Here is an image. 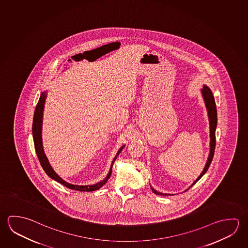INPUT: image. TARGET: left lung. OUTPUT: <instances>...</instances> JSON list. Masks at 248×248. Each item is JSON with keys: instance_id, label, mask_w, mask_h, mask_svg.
<instances>
[{"instance_id": "left-lung-1", "label": "left lung", "mask_w": 248, "mask_h": 248, "mask_svg": "<svg viewBox=\"0 0 248 248\" xmlns=\"http://www.w3.org/2000/svg\"><path fill=\"white\" fill-rule=\"evenodd\" d=\"M200 92H201V94H202V96H203L205 108H206V110H207V115H208L209 126H210V152H209L207 161L205 163V165H204V169L202 170V172L200 173V176L197 178L195 181L191 184V186L189 187L188 189H190L193 185H195L196 183L198 182L200 178L204 176V173L207 171L209 166H210L211 163H212V160H213L214 151H215V145H216L215 131H216V128H217V108H216L214 96H213V92L210 90V88L208 86H206V85H204L203 89H201ZM151 189L156 195H173V194H168V193L159 192V191L155 190L152 186H151ZM188 189H186L185 191H186Z\"/></svg>"}]
</instances>
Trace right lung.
Wrapping results in <instances>:
<instances>
[{
	"label": "right lung",
	"mask_w": 248,
	"mask_h": 248,
	"mask_svg": "<svg viewBox=\"0 0 248 248\" xmlns=\"http://www.w3.org/2000/svg\"><path fill=\"white\" fill-rule=\"evenodd\" d=\"M47 95H48V91H44V92L41 93L39 101H38L36 107H35L34 118H33V125H32V134H33V139H34L35 152H36V155L38 156L40 164L42 165L44 171L46 172V174L48 175L49 178H51L54 180H56L57 182L63 185L67 188H70L71 190H75V191H93L98 190L99 188H101L104 185H105L106 182H107V180L109 179L110 175H111V171H112V166H113L114 162L117 159L118 155L120 154V152H122L123 149L124 148L125 145H123L118 150V152H117L116 156H115L113 160H112L109 172H108L105 178H104L103 180H101L100 182L96 183L94 185H89V186H78V185H72V184H70V183L66 182L65 180H63L54 170L52 166L50 165L49 162H48L47 156H46L45 153H44V146H43V139H42V128H43L44 105H45V101H46Z\"/></svg>",
	"instance_id": "add662e5"
}]
</instances>
